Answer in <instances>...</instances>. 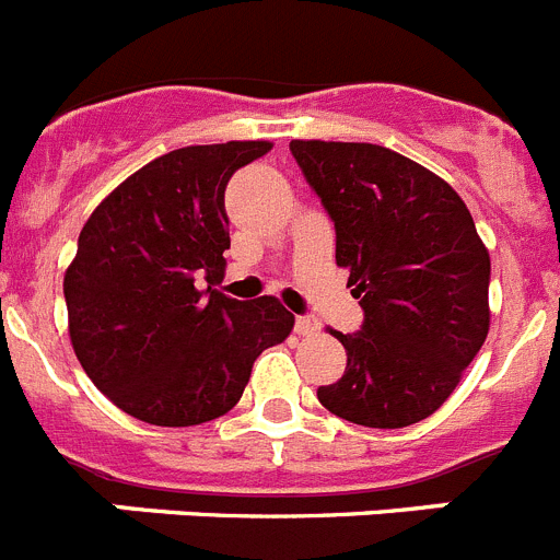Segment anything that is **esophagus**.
<instances>
[{
    "mask_svg": "<svg viewBox=\"0 0 560 560\" xmlns=\"http://www.w3.org/2000/svg\"><path fill=\"white\" fill-rule=\"evenodd\" d=\"M294 330L300 336H311V334H316V330H319V323H316L314 316H296Z\"/></svg>",
    "mask_w": 560,
    "mask_h": 560,
    "instance_id": "1",
    "label": "esophagus"
}]
</instances>
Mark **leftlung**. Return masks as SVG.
<instances>
[{
  "mask_svg": "<svg viewBox=\"0 0 560 560\" xmlns=\"http://www.w3.org/2000/svg\"><path fill=\"white\" fill-rule=\"evenodd\" d=\"M336 226V264L364 311L339 334L348 368L316 389L328 412L370 429L412 427L443 407L482 348L491 257L448 182L370 142L291 140Z\"/></svg>",
  "mask_w": 560,
  "mask_h": 560,
  "instance_id": "8db88e82",
  "label": "left lung"
}]
</instances>
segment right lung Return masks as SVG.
Instances as JSON below:
<instances>
[{"label": "right lung", "instance_id": "obj_1", "mask_svg": "<svg viewBox=\"0 0 560 560\" xmlns=\"http://www.w3.org/2000/svg\"><path fill=\"white\" fill-rule=\"evenodd\" d=\"M269 151L264 140L171 151L83 224L63 275L69 339L92 384L131 418L153 427L221 418L257 355L294 328L275 296L241 303L212 289L230 249L226 182Z\"/></svg>", "mask_w": 560, "mask_h": 560}]
</instances>
